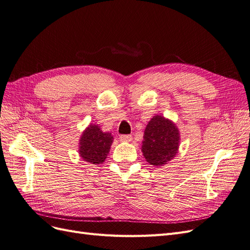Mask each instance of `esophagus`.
Returning a JSON list of instances; mask_svg holds the SVG:
<instances>
[{
    "instance_id": "1",
    "label": "esophagus",
    "mask_w": 250,
    "mask_h": 250,
    "mask_svg": "<svg viewBox=\"0 0 250 250\" xmlns=\"http://www.w3.org/2000/svg\"><path fill=\"white\" fill-rule=\"evenodd\" d=\"M131 140H132L131 135H121L120 137V141L122 143H129L131 142Z\"/></svg>"
}]
</instances>
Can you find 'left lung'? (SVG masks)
<instances>
[{"mask_svg":"<svg viewBox=\"0 0 250 250\" xmlns=\"http://www.w3.org/2000/svg\"><path fill=\"white\" fill-rule=\"evenodd\" d=\"M179 129L173 121L156 115L144 131L142 152L145 160L154 167L167 165L178 153Z\"/></svg>","mask_w":250,"mask_h":250,"instance_id":"1","label":"left lung"}]
</instances>
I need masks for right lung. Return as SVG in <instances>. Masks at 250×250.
<instances>
[{
    "instance_id": "add662e5",
    "label": "right lung",
    "mask_w": 250,
    "mask_h": 250,
    "mask_svg": "<svg viewBox=\"0 0 250 250\" xmlns=\"http://www.w3.org/2000/svg\"><path fill=\"white\" fill-rule=\"evenodd\" d=\"M112 142L113 137L110 132H103L98 124H89L79 140V155L89 164H103L109 153Z\"/></svg>"
}]
</instances>
